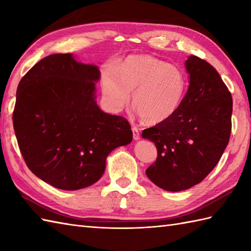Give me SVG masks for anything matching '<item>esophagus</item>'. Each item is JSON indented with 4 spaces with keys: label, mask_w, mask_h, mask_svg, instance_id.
<instances>
[{
    "label": "esophagus",
    "mask_w": 251,
    "mask_h": 251,
    "mask_svg": "<svg viewBox=\"0 0 251 251\" xmlns=\"http://www.w3.org/2000/svg\"><path fill=\"white\" fill-rule=\"evenodd\" d=\"M131 130H132V136H134V139L135 140H139L140 139V131H139V129H138L136 126H132L131 127Z\"/></svg>",
    "instance_id": "obj_1"
}]
</instances>
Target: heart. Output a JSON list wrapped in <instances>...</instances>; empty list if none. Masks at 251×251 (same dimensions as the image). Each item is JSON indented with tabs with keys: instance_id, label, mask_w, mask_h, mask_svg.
I'll list each match as a JSON object with an SVG mask.
<instances>
[{
	"instance_id": "obj_1",
	"label": "heart",
	"mask_w": 251,
	"mask_h": 251,
	"mask_svg": "<svg viewBox=\"0 0 251 251\" xmlns=\"http://www.w3.org/2000/svg\"><path fill=\"white\" fill-rule=\"evenodd\" d=\"M102 88L113 111L124 109L132 93V104L141 119L148 124H158L179 110L188 78L177 66L151 56H130L117 70L105 71Z\"/></svg>"
}]
</instances>
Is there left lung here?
<instances>
[{
	"instance_id": "1",
	"label": "left lung",
	"mask_w": 251,
	"mask_h": 251,
	"mask_svg": "<svg viewBox=\"0 0 251 251\" xmlns=\"http://www.w3.org/2000/svg\"><path fill=\"white\" fill-rule=\"evenodd\" d=\"M185 69L190 85L179 110L142 131L157 149L148 178L170 192L188 190L207 177L220 161L232 128V96L216 69L196 56L188 58Z\"/></svg>"
}]
</instances>
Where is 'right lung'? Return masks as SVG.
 <instances>
[{"label":"right lung","instance_id":"add662e5","mask_svg":"<svg viewBox=\"0 0 251 251\" xmlns=\"http://www.w3.org/2000/svg\"><path fill=\"white\" fill-rule=\"evenodd\" d=\"M97 66L72 54L50 55L20 79L13 124L26 166L57 189L75 191L101 178L105 159L132 140L129 123L96 102Z\"/></svg>","mask_w":251,"mask_h":251}]
</instances>
